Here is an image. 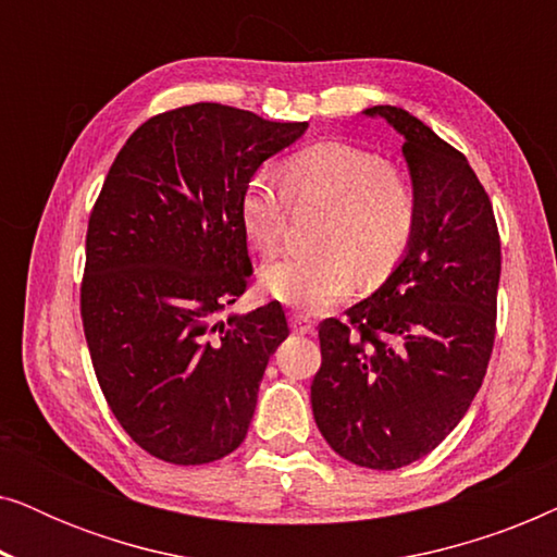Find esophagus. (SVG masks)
Instances as JSON below:
<instances>
[{
	"instance_id": "obj_1",
	"label": "esophagus",
	"mask_w": 557,
	"mask_h": 557,
	"mask_svg": "<svg viewBox=\"0 0 557 557\" xmlns=\"http://www.w3.org/2000/svg\"><path fill=\"white\" fill-rule=\"evenodd\" d=\"M292 330L296 334H314V322L304 314H292Z\"/></svg>"
}]
</instances>
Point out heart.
Segmentation results:
<instances>
[{
    "label": "heart",
    "instance_id": "1",
    "mask_svg": "<svg viewBox=\"0 0 557 557\" xmlns=\"http://www.w3.org/2000/svg\"><path fill=\"white\" fill-rule=\"evenodd\" d=\"M286 195L330 208L322 250L288 253L263 265L261 284L273 299L319 311L364 281H383L406 258L418 223L416 189L375 151L345 141L301 149L284 164ZM286 220V197L265 177L240 195V225L261 250H276Z\"/></svg>",
    "mask_w": 557,
    "mask_h": 557
}]
</instances>
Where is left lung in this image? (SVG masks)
<instances>
[{"label": "left lung", "mask_w": 557, "mask_h": 557, "mask_svg": "<svg viewBox=\"0 0 557 557\" xmlns=\"http://www.w3.org/2000/svg\"><path fill=\"white\" fill-rule=\"evenodd\" d=\"M403 139L418 200L408 253L349 322L319 324L314 421L342 459L391 471L431 454L482 387L497 330V220L467 157L398 106H372Z\"/></svg>", "instance_id": "obj_1"}]
</instances>
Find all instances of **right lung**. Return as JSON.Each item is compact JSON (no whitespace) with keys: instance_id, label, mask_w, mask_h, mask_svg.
<instances>
[{"instance_id":"add662e5","label":"right lung","mask_w":557,"mask_h":557,"mask_svg":"<svg viewBox=\"0 0 557 557\" xmlns=\"http://www.w3.org/2000/svg\"><path fill=\"white\" fill-rule=\"evenodd\" d=\"M307 126L182 106L136 128L106 174L88 220L83 332L106 403L157 459L210 463L246 438L288 324L278 301L218 319L253 273L240 195Z\"/></svg>"}]
</instances>
